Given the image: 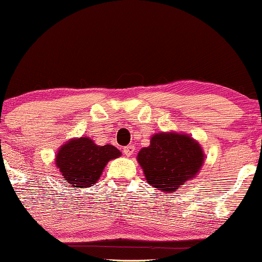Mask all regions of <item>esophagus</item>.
<instances>
[{
    "mask_svg": "<svg viewBox=\"0 0 262 262\" xmlns=\"http://www.w3.org/2000/svg\"><path fill=\"white\" fill-rule=\"evenodd\" d=\"M135 151V146L134 145H128V146H125L124 149H123V154H124L125 156H132L134 154Z\"/></svg>",
    "mask_w": 262,
    "mask_h": 262,
    "instance_id": "obj_1",
    "label": "esophagus"
}]
</instances>
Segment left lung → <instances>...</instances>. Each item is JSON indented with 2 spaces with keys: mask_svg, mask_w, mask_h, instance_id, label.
Listing matches in <instances>:
<instances>
[{
  "mask_svg": "<svg viewBox=\"0 0 262 262\" xmlns=\"http://www.w3.org/2000/svg\"><path fill=\"white\" fill-rule=\"evenodd\" d=\"M137 161L150 185L160 191L174 193L196 177L205 154L199 141L189 134L161 132L154 134L149 146L138 152Z\"/></svg>",
  "mask_w": 262,
  "mask_h": 262,
  "instance_id": "obj_1",
  "label": "left lung"
}]
</instances>
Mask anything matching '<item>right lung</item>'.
<instances>
[{"mask_svg": "<svg viewBox=\"0 0 262 262\" xmlns=\"http://www.w3.org/2000/svg\"><path fill=\"white\" fill-rule=\"evenodd\" d=\"M113 145H100L89 137L69 139L56 154L55 163L62 178L73 188H89L99 181L107 163L121 156Z\"/></svg>", "mask_w": 262, "mask_h": 262, "instance_id": "add662e5", "label": "right lung"}]
</instances>
